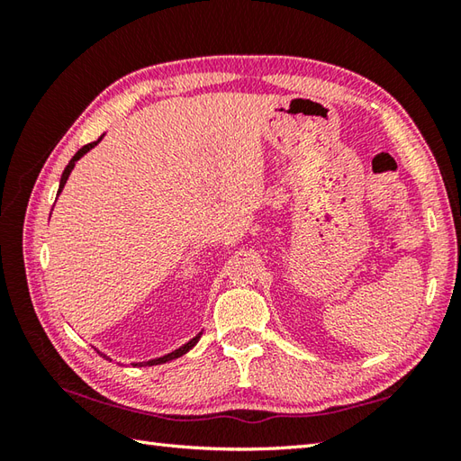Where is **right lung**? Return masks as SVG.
<instances>
[{
	"label": "right lung",
	"instance_id": "1",
	"mask_svg": "<svg viewBox=\"0 0 461 461\" xmlns=\"http://www.w3.org/2000/svg\"><path fill=\"white\" fill-rule=\"evenodd\" d=\"M104 136V134H103ZM103 136L99 140H95V142H91V144H85L83 149H79L77 150V154L73 156L71 160H68V164H67V168L63 170V174H61V180H59V190H57V198H59V194L63 192V188H65V184H67V180H68V176H71V172H73V168H75V164H77V160H81L83 156L89 152L91 149H95L96 144H99L101 140H103ZM200 337H202V332H198V335H195L194 339H190L188 342H185V345H182L180 348H176V350H172V352H168V355H164V357H158V358H152V360H146V362H132V366H154V365H162V362H168V360H174V358H180L182 355H185V352H188L192 347H195V342L200 340ZM101 357H104L106 360H113L111 357H106V355H103V352H99Z\"/></svg>",
	"mask_w": 461,
	"mask_h": 461
}]
</instances>
